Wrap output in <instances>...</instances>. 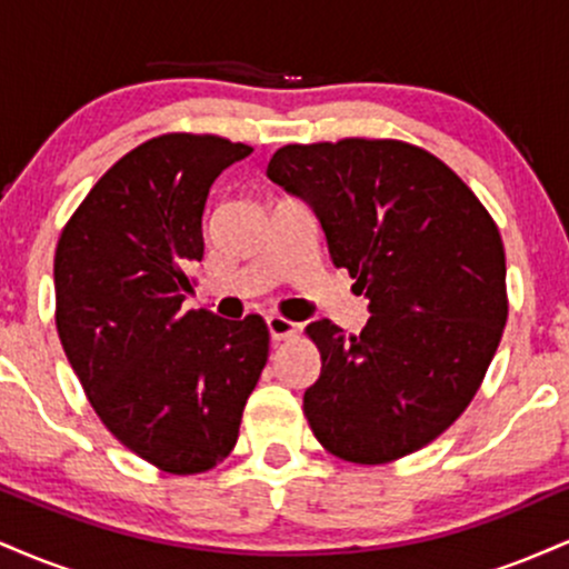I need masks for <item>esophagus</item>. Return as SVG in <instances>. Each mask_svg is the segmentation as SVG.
<instances>
[{
    "mask_svg": "<svg viewBox=\"0 0 569 569\" xmlns=\"http://www.w3.org/2000/svg\"><path fill=\"white\" fill-rule=\"evenodd\" d=\"M267 331H270L272 342H283V339H291L297 335V323L286 321V318L280 316H270L267 318Z\"/></svg>",
    "mask_w": 569,
    "mask_h": 569,
    "instance_id": "1",
    "label": "esophagus"
}]
</instances>
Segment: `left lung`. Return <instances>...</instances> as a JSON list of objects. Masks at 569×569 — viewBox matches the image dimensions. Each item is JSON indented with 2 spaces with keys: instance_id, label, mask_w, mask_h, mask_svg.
I'll return each mask as SVG.
<instances>
[{
  "instance_id": "1",
  "label": "left lung",
  "mask_w": 569,
  "mask_h": 569,
  "mask_svg": "<svg viewBox=\"0 0 569 569\" xmlns=\"http://www.w3.org/2000/svg\"><path fill=\"white\" fill-rule=\"evenodd\" d=\"M267 176L312 208L331 262L369 299L361 335L329 318L305 329L321 352L312 433L361 466L417 452L466 411L500 345L498 224L452 168L393 139L289 143Z\"/></svg>"
}]
</instances>
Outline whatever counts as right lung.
I'll return each mask as SVG.
<instances>
[{
	"instance_id": "right-lung-1",
	"label": "right lung",
	"mask_w": 569,
	"mask_h": 569,
	"mask_svg": "<svg viewBox=\"0 0 569 569\" xmlns=\"http://www.w3.org/2000/svg\"><path fill=\"white\" fill-rule=\"evenodd\" d=\"M251 152L219 136L149 139L98 179L56 248L71 369L114 439L166 473H202L232 452L270 352L259 316L181 312L211 184Z\"/></svg>"
}]
</instances>
